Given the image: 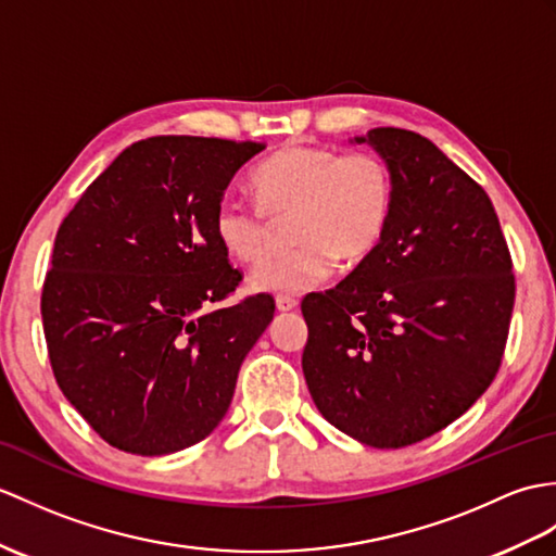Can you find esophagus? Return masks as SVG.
<instances>
[{
    "label": "esophagus",
    "mask_w": 556,
    "mask_h": 556,
    "mask_svg": "<svg viewBox=\"0 0 556 556\" xmlns=\"http://www.w3.org/2000/svg\"><path fill=\"white\" fill-rule=\"evenodd\" d=\"M295 307H299V301L289 299V295H279V299H277L279 313H291V309H295Z\"/></svg>",
    "instance_id": "34e87169"
}]
</instances>
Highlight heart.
Instances as JSON below:
<instances>
[{"instance_id": "1", "label": "heart", "mask_w": 556, "mask_h": 556, "mask_svg": "<svg viewBox=\"0 0 556 556\" xmlns=\"http://www.w3.org/2000/svg\"><path fill=\"white\" fill-rule=\"evenodd\" d=\"M251 185L257 208L223 199L213 231L239 263H261L267 253V217H291L287 255L257 267L251 289L299 295L327 281L337 267L363 263L377 251L393 211V177L374 153H343L327 147H291L255 167Z\"/></svg>"}]
</instances>
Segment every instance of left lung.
<instances>
[{"label": "left lung", "instance_id": "1", "mask_svg": "<svg viewBox=\"0 0 556 556\" xmlns=\"http://www.w3.org/2000/svg\"><path fill=\"white\" fill-rule=\"evenodd\" d=\"M348 141L389 165L393 211L377 251L337 289L305 295L303 374L331 426L369 447H405L493 383L511 257L488 193L431 139L374 127Z\"/></svg>", "mask_w": 556, "mask_h": 556}]
</instances>
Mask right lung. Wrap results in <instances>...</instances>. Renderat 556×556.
I'll return each instance as SVG.
<instances>
[{"label":"right lung","mask_w":556,"mask_h":556,"mask_svg":"<svg viewBox=\"0 0 556 556\" xmlns=\"http://www.w3.org/2000/svg\"><path fill=\"white\" fill-rule=\"evenodd\" d=\"M263 149L185 135L135 141L61 223L42 291L51 369L113 447L179 453L227 415L275 301L261 293L208 309L241 281L213 215Z\"/></svg>","instance_id":"obj_1"}]
</instances>
